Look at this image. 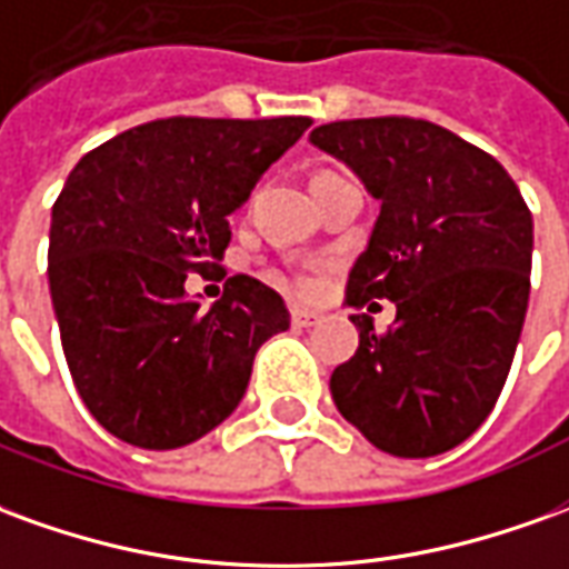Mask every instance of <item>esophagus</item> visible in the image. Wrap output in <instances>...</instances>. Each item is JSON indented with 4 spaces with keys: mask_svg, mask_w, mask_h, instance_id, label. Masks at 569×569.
Instances as JSON below:
<instances>
[{
    "mask_svg": "<svg viewBox=\"0 0 569 569\" xmlns=\"http://www.w3.org/2000/svg\"><path fill=\"white\" fill-rule=\"evenodd\" d=\"M289 320H292V326H298V329H308V326H313L320 317L313 311H301V308H292L289 311Z\"/></svg>",
    "mask_w": 569,
    "mask_h": 569,
    "instance_id": "esophagus-1",
    "label": "esophagus"
}]
</instances>
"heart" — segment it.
Returning <instances> with one entry per match:
<instances>
[{
    "label": "heart",
    "instance_id": "heart-1",
    "mask_svg": "<svg viewBox=\"0 0 569 569\" xmlns=\"http://www.w3.org/2000/svg\"><path fill=\"white\" fill-rule=\"evenodd\" d=\"M323 174H329V172H323ZM296 286L301 289V292H308V289H311V280H308V277H296Z\"/></svg>",
    "mask_w": 569,
    "mask_h": 569
}]
</instances>
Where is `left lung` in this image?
I'll return each instance as SVG.
<instances>
[{"label":"left lung","instance_id":"obj_1","mask_svg":"<svg viewBox=\"0 0 569 569\" xmlns=\"http://www.w3.org/2000/svg\"><path fill=\"white\" fill-rule=\"evenodd\" d=\"M311 144L348 162L381 202L345 301L397 308L385 332L353 313L360 348L332 372V400L391 456L452 450L490 416L515 360L533 216L487 150L428 119H339L317 126Z\"/></svg>","mask_w":569,"mask_h":569}]
</instances>
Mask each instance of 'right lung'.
<instances>
[{
	"instance_id": "1",
	"label": "right lung",
	"mask_w": 569,
	"mask_h": 569,
	"mask_svg": "<svg viewBox=\"0 0 569 569\" xmlns=\"http://www.w3.org/2000/svg\"><path fill=\"white\" fill-rule=\"evenodd\" d=\"M308 117H169L89 150L51 206L49 286L82 403L141 450L200 440L243 400L252 360L289 329L283 298L237 273L209 311L184 296L216 268L228 216Z\"/></svg>"
}]
</instances>
